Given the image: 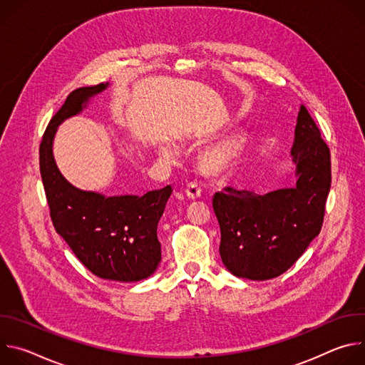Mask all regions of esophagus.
<instances>
[{
    "label": "esophagus",
    "mask_w": 365,
    "mask_h": 365,
    "mask_svg": "<svg viewBox=\"0 0 365 365\" xmlns=\"http://www.w3.org/2000/svg\"><path fill=\"white\" fill-rule=\"evenodd\" d=\"M185 195L189 197V199H197L200 196V187L197 186V183L195 182H190L186 185L185 187Z\"/></svg>",
    "instance_id": "esophagus-1"
}]
</instances>
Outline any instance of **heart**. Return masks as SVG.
Instances as JSON below:
<instances>
[{
    "instance_id": "b5f03b06",
    "label": "heart",
    "mask_w": 365,
    "mask_h": 365,
    "mask_svg": "<svg viewBox=\"0 0 365 365\" xmlns=\"http://www.w3.org/2000/svg\"><path fill=\"white\" fill-rule=\"evenodd\" d=\"M248 145V134L244 130H235L207 144L199 154V170L212 179H221L230 175ZM159 153L163 158H172L175 148L170 143H160Z\"/></svg>"
}]
</instances>
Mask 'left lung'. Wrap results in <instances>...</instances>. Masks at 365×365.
Masks as SVG:
<instances>
[{
    "label": "left lung",
    "instance_id": "8db88e82",
    "mask_svg": "<svg viewBox=\"0 0 365 365\" xmlns=\"http://www.w3.org/2000/svg\"><path fill=\"white\" fill-rule=\"evenodd\" d=\"M296 186L266 195L225 187L212 199L220 254L237 277L269 280L289 270L319 235L331 187V153L304 106L290 150Z\"/></svg>",
    "mask_w": 365,
    "mask_h": 365
}]
</instances>
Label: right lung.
Here are the masks:
<instances>
[{"mask_svg":"<svg viewBox=\"0 0 365 365\" xmlns=\"http://www.w3.org/2000/svg\"><path fill=\"white\" fill-rule=\"evenodd\" d=\"M107 83L75 89L48 123L40 144V175L56 232L79 262L95 276L115 282H138L158 270L162 247L158 225L172 187L143 196H106L69 183L55 162L53 140L58 127L81 114L91 98Z\"/></svg>","mask_w":365,"mask_h":365,"instance_id":"add662e5","label":"right lung"}]
</instances>
